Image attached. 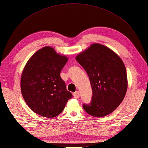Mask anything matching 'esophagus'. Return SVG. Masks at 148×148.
I'll return each instance as SVG.
<instances>
[{
	"label": "esophagus",
	"instance_id": "1",
	"mask_svg": "<svg viewBox=\"0 0 148 148\" xmlns=\"http://www.w3.org/2000/svg\"><path fill=\"white\" fill-rule=\"evenodd\" d=\"M73 97L75 98H76V99H78V98H79V97H80V93L78 91L75 92L73 93Z\"/></svg>",
	"mask_w": 148,
	"mask_h": 148
}]
</instances>
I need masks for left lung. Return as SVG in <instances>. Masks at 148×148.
Segmentation results:
<instances>
[{"mask_svg": "<svg viewBox=\"0 0 148 148\" xmlns=\"http://www.w3.org/2000/svg\"><path fill=\"white\" fill-rule=\"evenodd\" d=\"M75 59L86 71L92 89V101L83 105L84 110L98 118L112 113L123 101L127 90L123 61L111 49L98 43L91 44Z\"/></svg>", "mask_w": 148, "mask_h": 148, "instance_id": "1", "label": "left lung"}]
</instances>
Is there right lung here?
<instances>
[{
	"label": "right lung",
	"mask_w": 148,
	"mask_h": 148,
	"mask_svg": "<svg viewBox=\"0 0 148 148\" xmlns=\"http://www.w3.org/2000/svg\"><path fill=\"white\" fill-rule=\"evenodd\" d=\"M68 58L50 46L39 49L25 66L21 76L23 97L30 109L39 115H59L72 94L60 77Z\"/></svg>",
	"instance_id": "1"
}]
</instances>
